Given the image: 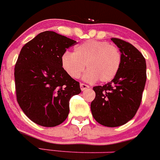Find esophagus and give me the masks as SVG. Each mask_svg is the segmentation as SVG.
Segmentation results:
<instances>
[{
  "label": "esophagus",
  "instance_id": "34e87169",
  "mask_svg": "<svg viewBox=\"0 0 160 160\" xmlns=\"http://www.w3.org/2000/svg\"><path fill=\"white\" fill-rule=\"evenodd\" d=\"M88 88H89V86H88V85L85 84V83H80V89H81L82 91H83V90H87V89H88Z\"/></svg>",
  "mask_w": 160,
  "mask_h": 160
}]
</instances>
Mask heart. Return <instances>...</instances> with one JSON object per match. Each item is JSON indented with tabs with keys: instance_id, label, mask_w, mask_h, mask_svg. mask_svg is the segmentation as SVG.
Here are the masks:
<instances>
[{
	"instance_id": "b5f03b06",
	"label": "heart",
	"mask_w": 160,
	"mask_h": 160,
	"mask_svg": "<svg viewBox=\"0 0 160 160\" xmlns=\"http://www.w3.org/2000/svg\"><path fill=\"white\" fill-rule=\"evenodd\" d=\"M61 63L71 78H79L86 65L88 70L83 76L85 80L91 83L99 79L106 83L117 75L122 64V53L117 46L108 42L88 40L76 46L74 53L66 52Z\"/></svg>"
}]
</instances>
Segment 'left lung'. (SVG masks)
I'll list each match as a JSON object with an SVG mask.
<instances>
[{"mask_svg": "<svg viewBox=\"0 0 160 160\" xmlns=\"http://www.w3.org/2000/svg\"><path fill=\"white\" fill-rule=\"evenodd\" d=\"M122 52L117 75L103 86L93 87L96 96L91 102L92 115L101 125L118 127L133 118L142 102L146 81V59L128 42L111 38Z\"/></svg>", "mask_w": 160, "mask_h": 160, "instance_id": "obj_1", "label": "left lung"}]
</instances>
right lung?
<instances>
[{
	"label": "right lung",
	"mask_w": 160,
	"mask_h": 160,
	"mask_svg": "<svg viewBox=\"0 0 160 160\" xmlns=\"http://www.w3.org/2000/svg\"><path fill=\"white\" fill-rule=\"evenodd\" d=\"M77 42L54 32H41L22 47L14 67L16 98L27 117L44 127L67 119L70 100L81 92L65 72L62 56Z\"/></svg>",
	"instance_id": "right-lung-1"
}]
</instances>
